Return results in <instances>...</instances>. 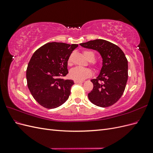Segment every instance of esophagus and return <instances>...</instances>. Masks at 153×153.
<instances>
[{"label": "esophagus", "mask_w": 153, "mask_h": 153, "mask_svg": "<svg viewBox=\"0 0 153 153\" xmlns=\"http://www.w3.org/2000/svg\"><path fill=\"white\" fill-rule=\"evenodd\" d=\"M74 82H75V84H82V83H83L84 82L83 81H78V80H75L74 81Z\"/></svg>", "instance_id": "esophagus-1"}]
</instances>
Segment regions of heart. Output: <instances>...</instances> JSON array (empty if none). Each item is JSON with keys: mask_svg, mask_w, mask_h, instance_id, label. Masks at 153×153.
Here are the masks:
<instances>
[{"mask_svg": "<svg viewBox=\"0 0 153 153\" xmlns=\"http://www.w3.org/2000/svg\"><path fill=\"white\" fill-rule=\"evenodd\" d=\"M84 55L85 57L89 60V61H92V66L96 69L99 68V64L96 62L93 61L95 59V54L91 50H85L84 51ZM68 63L69 65H71L72 63V58L70 56L68 59ZM92 75V71L91 69L87 68H82L80 67H76L72 69L70 71V76L72 79L78 81H83L84 80L88 77H89Z\"/></svg>", "mask_w": 153, "mask_h": 153, "instance_id": "heart-1", "label": "heart"}]
</instances>
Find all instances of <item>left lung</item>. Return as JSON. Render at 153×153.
<instances>
[{
    "label": "left lung",
    "mask_w": 153,
    "mask_h": 153,
    "mask_svg": "<svg viewBox=\"0 0 153 153\" xmlns=\"http://www.w3.org/2000/svg\"><path fill=\"white\" fill-rule=\"evenodd\" d=\"M97 50L103 58L99 76L91 81L93 89L88 94L91 103L100 107L115 104L124 93L128 80V60L118 46L104 39H95L80 44Z\"/></svg>",
    "instance_id": "1"
}]
</instances>
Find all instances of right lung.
Here are the masks:
<instances>
[{
  "mask_svg": "<svg viewBox=\"0 0 153 153\" xmlns=\"http://www.w3.org/2000/svg\"><path fill=\"white\" fill-rule=\"evenodd\" d=\"M77 47L76 44L48 43L32 55L26 71L27 86L43 107L57 108L68 99L74 82L62 77L68 73V59Z\"/></svg>",
  "mask_w": 153,
  "mask_h": 153,
  "instance_id": "right-lung-1",
  "label": "right lung"
}]
</instances>
